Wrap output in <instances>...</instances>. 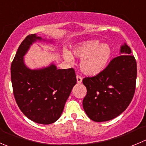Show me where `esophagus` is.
I'll return each instance as SVG.
<instances>
[{"instance_id": "34e87169", "label": "esophagus", "mask_w": 146, "mask_h": 146, "mask_svg": "<svg viewBox=\"0 0 146 146\" xmlns=\"http://www.w3.org/2000/svg\"><path fill=\"white\" fill-rule=\"evenodd\" d=\"M76 79H77L78 83H80V82H82V78L81 77H80V76H76Z\"/></svg>"}]
</instances>
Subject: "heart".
<instances>
[{
	"label": "heart",
	"mask_w": 146,
	"mask_h": 146,
	"mask_svg": "<svg viewBox=\"0 0 146 146\" xmlns=\"http://www.w3.org/2000/svg\"><path fill=\"white\" fill-rule=\"evenodd\" d=\"M73 54L81 60L80 69L88 76H96L107 68L112 56V48L108 44H102L99 40H87L78 44L73 50ZM64 58L68 62L73 61L70 52L64 51Z\"/></svg>",
	"instance_id": "1"
}]
</instances>
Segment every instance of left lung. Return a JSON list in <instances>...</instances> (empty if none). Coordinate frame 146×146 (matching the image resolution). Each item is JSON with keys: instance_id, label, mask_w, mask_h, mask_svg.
<instances>
[{"instance_id": "8db88e82", "label": "left lung", "mask_w": 146, "mask_h": 146, "mask_svg": "<svg viewBox=\"0 0 146 146\" xmlns=\"http://www.w3.org/2000/svg\"><path fill=\"white\" fill-rule=\"evenodd\" d=\"M131 50L126 43L120 56L94 77L85 78L82 83L87 95L82 101L85 113L94 121L111 120L126 110L136 89L137 65Z\"/></svg>"}]
</instances>
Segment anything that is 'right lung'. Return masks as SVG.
<instances>
[{
  "mask_svg": "<svg viewBox=\"0 0 146 146\" xmlns=\"http://www.w3.org/2000/svg\"><path fill=\"white\" fill-rule=\"evenodd\" d=\"M37 40L46 41L34 34L28 35L20 45L11 64V81L22 112L32 121L50 124L60 118L77 80L73 68L57 69L51 64L32 70L26 66L24 56Z\"/></svg>",
  "mask_w": 146,
  "mask_h": 146,
  "instance_id": "obj_1",
  "label": "right lung"
}]
</instances>
